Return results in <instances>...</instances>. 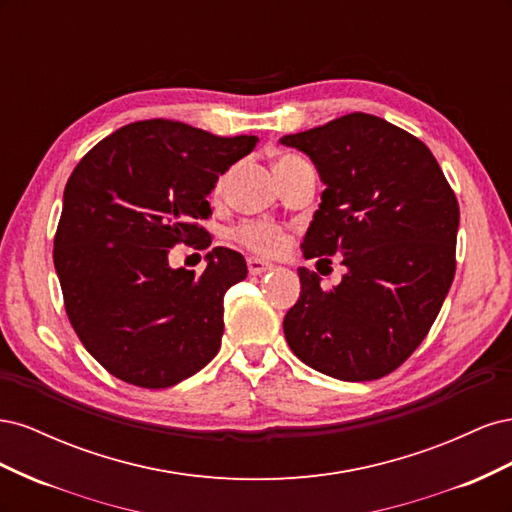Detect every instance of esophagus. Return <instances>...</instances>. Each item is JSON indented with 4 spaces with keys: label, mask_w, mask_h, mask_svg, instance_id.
<instances>
[{
    "label": "esophagus",
    "mask_w": 512,
    "mask_h": 512,
    "mask_svg": "<svg viewBox=\"0 0 512 512\" xmlns=\"http://www.w3.org/2000/svg\"><path fill=\"white\" fill-rule=\"evenodd\" d=\"M271 269H273L271 262H265L260 258H247V271H250L252 275H262V273H267Z\"/></svg>",
    "instance_id": "1"
}]
</instances>
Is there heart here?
Returning <instances> with one entry per match:
<instances>
[{
	"mask_svg": "<svg viewBox=\"0 0 512 512\" xmlns=\"http://www.w3.org/2000/svg\"><path fill=\"white\" fill-rule=\"evenodd\" d=\"M292 162H303V158L294 156V153H284V156L277 158L275 168L292 164ZM224 179H220L218 183V192L222 190ZM235 239L252 250L256 254H265V256H273L277 252H282L286 247V232L282 226L277 224H269V222H243L241 226H237L235 230Z\"/></svg>",
	"mask_w": 512,
	"mask_h": 512,
	"instance_id": "heart-1",
	"label": "heart"
}]
</instances>
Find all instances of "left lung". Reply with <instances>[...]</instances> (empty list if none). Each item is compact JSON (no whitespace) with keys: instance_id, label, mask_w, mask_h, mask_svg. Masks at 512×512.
<instances>
[{"instance_id":"8db88e82","label":"left lung","mask_w":512,"mask_h":512,"mask_svg":"<svg viewBox=\"0 0 512 512\" xmlns=\"http://www.w3.org/2000/svg\"><path fill=\"white\" fill-rule=\"evenodd\" d=\"M282 145L307 153L327 185L305 232V258L344 254L348 269L329 290L299 269L286 342L331 378L378 380L421 346L453 284L455 192L423 141L367 113L288 134Z\"/></svg>"}]
</instances>
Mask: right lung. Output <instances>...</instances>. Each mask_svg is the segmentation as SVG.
I'll list each match as a JSON object with an SVG mask.
<instances>
[{"mask_svg": "<svg viewBox=\"0 0 512 512\" xmlns=\"http://www.w3.org/2000/svg\"><path fill=\"white\" fill-rule=\"evenodd\" d=\"M256 143L147 119L106 136L72 170L53 260L72 329L108 374L168 389L218 354L224 294L245 280V260L213 247L196 275L170 269L168 250L211 245L200 226L207 196Z\"/></svg>", "mask_w": 512, "mask_h": 512, "instance_id": "obj_1", "label": "right lung"}]
</instances>
